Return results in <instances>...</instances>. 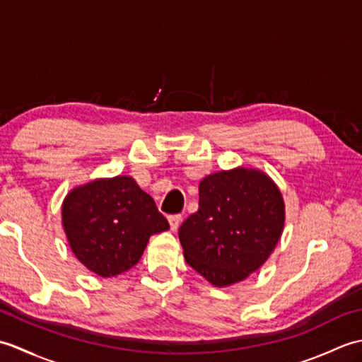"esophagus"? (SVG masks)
Masks as SVG:
<instances>
[{
  "instance_id": "esophagus-1",
  "label": "esophagus",
  "mask_w": 362,
  "mask_h": 362,
  "mask_svg": "<svg viewBox=\"0 0 362 362\" xmlns=\"http://www.w3.org/2000/svg\"><path fill=\"white\" fill-rule=\"evenodd\" d=\"M169 221V226H171V230L173 232H177V228L180 227V222H182V216L180 214H173V216L168 218Z\"/></svg>"
}]
</instances>
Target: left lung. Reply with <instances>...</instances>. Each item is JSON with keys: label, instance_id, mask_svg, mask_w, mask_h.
I'll use <instances>...</instances> for the list:
<instances>
[{"label": "left lung", "instance_id": "1", "mask_svg": "<svg viewBox=\"0 0 362 362\" xmlns=\"http://www.w3.org/2000/svg\"><path fill=\"white\" fill-rule=\"evenodd\" d=\"M284 214L280 188L261 169L213 173L199 183V210L179 228L183 257L213 286H232L271 257Z\"/></svg>", "mask_w": 362, "mask_h": 362}]
</instances>
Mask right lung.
Listing matches in <instances>:
<instances>
[{"mask_svg": "<svg viewBox=\"0 0 362 362\" xmlns=\"http://www.w3.org/2000/svg\"><path fill=\"white\" fill-rule=\"evenodd\" d=\"M62 227L74 257L109 279L134 267L149 238L169 224L135 179L117 175L74 187L64 199Z\"/></svg>", "mask_w": 362, "mask_h": 362, "instance_id": "add662e5", "label": "right lung"}]
</instances>
